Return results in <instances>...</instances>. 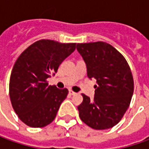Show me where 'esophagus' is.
<instances>
[{"label":"esophagus","mask_w":149,"mask_h":149,"mask_svg":"<svg viewBox=\"0 0 149 149\" xmlns=\"http://www.w3.org/2000/svg\"><path fill=\"white\" fill-rule=\"evenodd\" d=\"M69 94H70V95H74L76 93H74V91H72V90H70V91H69Z\"/></svg>","instance_id":"1"}]
</instances>
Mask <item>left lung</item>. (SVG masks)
Here are the masks:
<instances>
[{"label":"left lung","instance_id":"1","mask_svg":"<svg viewBox=\"0 0 149 149\" xmlns=\"http://www.w3.org/2000/svg\"><path fill=\"white\" fill-rule=\"evenodd\" d=\"M77 50L86 64L88 77L97 82L94 100L82 94L79 116L92 129L113 128L127 111L134 94L129 64L114 47L103 41L79 43Z\"/></svg>","mask_w":149,"mask_h":149}]
</instances>
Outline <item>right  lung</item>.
<instances>
[{
  "label": "right lung",
  "mask_w": 149,
  "mask_h": 149,
  "mask_svg": "<svg viewBox=\"0 0 149 149\" xmlns=\"http://www.w3.org/2000/svg\"><path fill=\"white\" fill-rule=\"evenodd\" d=\"M76 43L40 40L25 49L15 63L10 78L9 94L20 120L32 128H42L56 117L68 89L48 85L47 79L74 51Z\"/></svg>",
  "instance_id": "obj_1"
}]
</instances>
